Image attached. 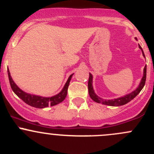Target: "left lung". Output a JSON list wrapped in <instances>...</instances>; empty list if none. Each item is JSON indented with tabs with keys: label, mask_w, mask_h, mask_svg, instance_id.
I'll use <instances>...</instances> for the list:
<instances>
[{
	"label": "left lung",
	"mask_w": 154,
	"mask_h": 154,
	"mask_svg": "<svg viewBox=\"0 0 154 154\" xmlns=\"http://www.w3.org/2000/svg\"><path fill=\"white\" fill-rule=\"evenodd\" d=\"M139 47L141 50H142V54H143V56L144 57L143 50H142V47H141L140 45H139ZM146 72H147V66H145L144 68L143 77L142 78L140 84H139V86H138V88H136V90H134L133 92L130 93V94H126L125 96H123V97H119V98H116V99H112V100H104V99H102L100 98V97H98V96L94 93V89H93V86H92V75L89 73V78H88V94H89L90 97H91L94 101L97 102V103H102V104H104V105H108V106H119L125 105L126 103H128V102H130V100H133L136 95H138L139 93L141 91V90L143 88L146 81Z\"/></svg>",
	"instance_id": "8db88e82"
}]
</instances>
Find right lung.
<instances>
[{
  "instance_id": "right-lung-1",
  "label": "right lung",
  "mask_w": 154,
  "mask_h": 154,
  "mask_svg": "<svg viewBox=\"0 0 154 154\" xmlns=\"http://www.w3.org/2000/svg\"><path fill=\"white\" fill-rule=\"evenodd\" d=\"M7 71H8V77L9 80H10L11 88H12V91L15 93V94H16L18 97H20L23 101L25 102L27 104H28L31 106L39 109L48 107V106H52L63 102V100H65V98H66V95H67L68 88V86H69L70 81H71V77H72L73 75V74L70 75L67 82H66V85L63 87V90H62L59 94H56L55 96H53V97H41V96L38 95H34V94H28V93L24 92V91H22L21 88H18V87L17 86V85L14 83V81L12 79V77H11L10 75V70L7 69Z\"/></svg>"
}]
</instances>
